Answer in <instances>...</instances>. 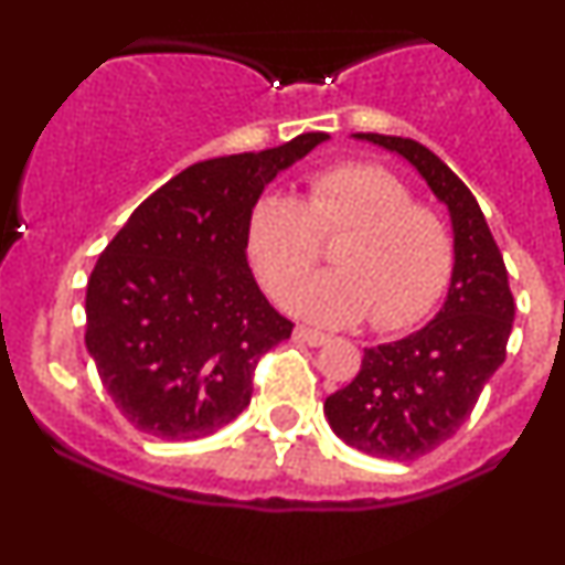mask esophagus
I'll use <instances>...</instances> for the list:
<instances>
[{
  "instance_id": "34e87169",
  "label": "esophagus",
  "mask_w": 565,
  "mask_h": 565,
  "mask_svg": "<svg viewBox=\"0 0 565 565\" xmlns=\"http://www.w3.org/2000/svg\"><path fill=\"white\" fill-rule=\"evenodd\" d=\"M295 340H300L302 345H310V348H321V345H327V342H329V337H327V334H321V332H316V329H308V327H297V329H295Z\"/></svg>"
}]
</instances>
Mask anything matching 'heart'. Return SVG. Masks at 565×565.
<instances>
[{
    "instance_id": "b5f03b06",
    "label": "heart",
    "mask_w": 565,
    "mask_h": 565,
    "mask_svg": "<svg viewBox=\"0 0 565 565\" xmlns=\"http://www.w3.org/2000/svg\"><path fill=\"white\" fill-rule=\"evenodd\" d=\"M332 265L291 297V310L321 327L372 316L380 332L419 321L451 278L454 244L436 212L412 204L398 178L366 161L316 172L308 196L265 193L246 220V255L270 297L284 302L319 260V236L340 233Z\"/></svg>"
}]
</instances>
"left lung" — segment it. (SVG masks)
Here are the masks:
<instances>
[{"instance_id": "1", "label": "left lung", "mask_w": 565, "mask_h": 565, "mask_svg": "<svg viewBox=\"0 0 565 565\" xmlns=\"http://www.w3.org/2000/svg\"><path fill=\"white\" fill-rule=\"evenodd\" d=\"M417 170L449 210L454 265L446 300L427 327L366 348L361 372L323 401L337 438L372 457L408 462L449 440L470 417L478 395L502 366L515 302L478 201L423 142L355 132Z\"/></svg>"}]
</instances>
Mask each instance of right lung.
<instances>
[{"label":"right lung","mask_w":565,"mask_h":565,"mask_svg":"<svg viewBox=\"0 0 565 565\" xmlns=\"http://www.w3.org/2000/svg\"><path fill=\"white\" fill-rule=\"evenodd\" d=\"M206 159L129 215L87 281V345L103 387L138 430L212 436L249 406L263 353L295 323L265 300L246 263V220L276 174L327 142Z\"/></svg>","instance_id":"add662e5"}]
</instances>
